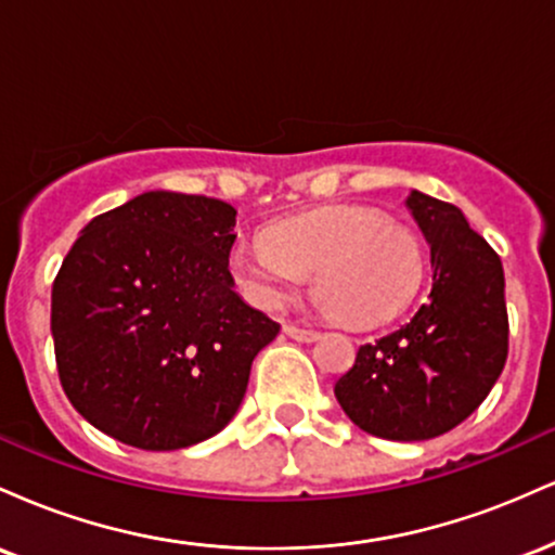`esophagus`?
<instances>
[{
  "label": "esophagus",
  "mask_w": 555,
  "mask_h": 555,
  "mask_svg": "<svg viewBox=\"0 0 555 555\" xmlns=\"http://www.w3.org/2000/svg\"><path fill=\"white\" fill-rule=\"evenodd\" d=\"M284 334L289 336V339H295V341H315L318 336H321L313 328H299V326H292V323H286Z\"/></svg>",
  "instance_id": "1"
}]
</instances>
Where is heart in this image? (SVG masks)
<instances>
[{"instance_id":"obj_1","label":"heart","mask_w":555,"mask_h":555,"mask_svg":"<svg viewBox=\"0 0 555 555\" xmlns=\"http://www.w3.org/2000/svg\"><path fill=\"white\" fill-rule=\"evenodd\" d=\"M242 295L279 310L313 273V302L331 323L352 331L384 326L410 308L425 279L423 242L410 227L367 206H334L282 221L269 240L229 250Z\"/></svg>"}]
</instances>
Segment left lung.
<instances>
[{
	"label": "left lung",
	"instance_id": "8db88e82",
	"mask_svg": "<svg viewBox=\"0 0 555 555\" xmlns=\"http://www.w3.org/2000/svg\"><path fill=\"white\" fill-rule=\"evenodd\" d=\"M406 208L430 245L428 302L404 326L362 344L334 393L360 430L428 441L473 415L499 380L508 318L501 258L460 208L420 190Z\"/></svg>",
	"mask_w": 555,
	"mask_h": 555
}]
</instances>
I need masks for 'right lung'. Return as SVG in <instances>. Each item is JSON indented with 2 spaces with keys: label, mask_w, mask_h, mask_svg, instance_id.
<instances>
[{
  "label": "right lung",
  "mask_w": 555,
  "mask_h": 555,
  "mask_svg": "<svg viewBox=\"0 0 555 555\" xmlns=\"http://www.w3.org/2000/svg\"><path fill=\"white\" fill-rule=\"evenodd\" d=\"M237 211L151 190L95 216L52 286L56 371L93 428L175 451L227 428L279 323L234 292Z\"/></svg>",
  "instance_id": "add662e5"
}]
</instances>
